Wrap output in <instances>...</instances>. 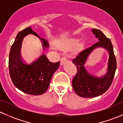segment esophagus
Listing matches in <instances>:
<instances>
[{
  "instance_id": "34e87169",
  "label": "esophagus",
  "mask_w": 123,
  "mask_h": 123,
  "mask_svg": "<svg viewBox=\"0 0 123 123\" xmlns=\"http://www.w3.org/2000/svg\"><path fill=\"white\" fill-rule=\"evenodd\" d=\"M67 58H65V57H63V58H61V65H63L64 64H65V62H67Z\"/></svg>"
}]
</instances>
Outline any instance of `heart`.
<instances>
[{
  "label": "heart",
  "instance_id": "heart-1",
  "mask_svg": "<svg viewBox=\"0 0 123 123\" xmlns=\"http://www.w3.org/2000/svg\"><path fill=\"white\" fill-rule=\"evenodd\" d=\"M85 42L83 40L79 41L76 37H67L58 40L56 42V46L58 48L62 50H69L74 47L75 51H79L83 49Z\"/></svg>",
  "mask_w": 123,
  "mask_h": 123
}]
</instances>
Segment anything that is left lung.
Here are the masks:
<instances>
[{"mask_svg": "<svg viewBox=\"0 0 123 123\" xmlns=\"http://www.w3.org/2000/svg\"><path fill=\"white\" fill-rule=\"evenodd\" d=\"M91 31L96 38H98L99 42L80 52L72 61L77 69L72 81L73 89L77 95L83 98L96 97L104 93L112 83L117 68L113 46L110 38L106 37L99 30L93 28ZM99 47L105 49L109 54L107 73L100 77L94 76L88 72L84 66L90 55Z\"/></svg>", "mask_w": 123, "mask_h": 123, "instance_id": "obj_1", "label": "left lung"}]
</instances>
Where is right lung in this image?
I'll list each match as a JSON object with an SVG mask.
<instances>
[{
    "label": "right lung",
    "mask_w": 123,
    "mask_h": 123,
    "mask_svg": "<svg viewBox=\"0 0 123 123\" xmlns=\"http://www.w3.org/2000/svg\"><path fill=\"white\" fill-rule=\"evenodd\" d=\"M28 34L39 38L44 49L49 47L48 41L40 38L31 27L19 32L11 46L9 56L10 76L13 85L21 91L29 95H42L49 87L52 77L60 64L59 61L51 62L44 54L31 64L25 63L21 56V48L24 38Z\"/></svg>",
    "instance_id": "obj_1"
}]
</instances>
